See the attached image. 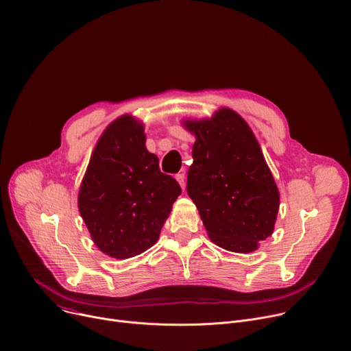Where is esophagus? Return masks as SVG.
Instances as JSON below:
<instances>
[{
    "label": "esophagus",
    "mask_w": 351,
    "mask_h": 351,
    "mask_svg": "<svg viewBox=\"0 0 351 351\" xmlns=\"http://www.w3.org/2000/svg\"><path fill=\"white\" fill-rule=\"evenodd\" d=\"M176 178H177V181L180 182L182 190H185V174H184V173H178V174L176 176Z\"/></svg>",
    "instance_id": "obj_1"
}]
</instances>
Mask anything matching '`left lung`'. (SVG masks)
I'll list each match as a JSON object with an SVG mask.
<instances>
[{
	"label": "left lung",
	"mask_w": 351,
	"mask_h": 351,
	"mask_svg": "<svg viewBox=\"0 0 351 351\" xmlns=\"http://www.w3.org/2000/svg\"><path fill=\"white\" fill-rule=\"evenodd\" d=\"M185 126L197 139L186 194L210 240L236 253L256 250L274 230L280 194L252 129L228 108Z\"/></svg>",
	"instance_id": "obj_1"
}]
</instances>
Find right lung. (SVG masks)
I'll return each mask as SVG.
<instances>
[{
    "mask_svg": "<svg viewBox=\"0 0 351 351\" xmlns=\"http://www.w3.org/2000/svg\"><path fill=\"white\" fill-rule=\"evenodd\" d=\"M143 126L121 117L99 138L80 186L78 209L98 249L129 258L158 239L181 186L160 171Z\"/></svg>",
    "mask_w": 351,
    "mask_h": 351,
    "instance_id": "add662e5",
    "label": "right lung"
}]
</instances>
